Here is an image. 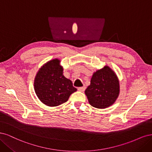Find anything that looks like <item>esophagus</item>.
Segmentation results:
<instances>
[{
    "mask_svg": "<svg viewBox=\"0 0 152 152\" xmlns=\"http://www.w3.org/2000/svg\"><path fill=\"white\" fill-rule=\"evenodd\" d=\"M85 89H86V87L85 86H82V87H78L77 88V90H79V91H85Z\"/></svg>",
    "mask_w": 152,
    "mask_h": 152,
    "instance_id": "obj_1",
    "label": "esophagus"
}]
</instances>
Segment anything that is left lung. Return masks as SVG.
I'll return each mask as SVG.
<instances>
[{
	"instance_id": "obj_1",
	"label": "left lung",
	"mask_w": 152,
	"mask_h": 152,
	"mask_svg": "<svg viewBox=\"0 0 152 152\" xmlns=\"http://www.w3.org/2000/svg\"><path fill=\"white\" fill-rule=\"evenodd\" d=\"M90 104L98 109L112 105L119 94V83L114 72L108 66L95 72L90 85L85 90Z\"/></svg>"
}]
</instances>
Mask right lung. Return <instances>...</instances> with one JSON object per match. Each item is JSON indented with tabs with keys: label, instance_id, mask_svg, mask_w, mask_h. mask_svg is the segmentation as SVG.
<instances>
[{
	"label": "right lung",
	"instance_id": "1",
	"mask_svg": "<svg viewBox=\"0 0 152 152\" xmlns=\"http://www.w3.org/2000/svg\"><path fill=\"white\" fill-rule=\"evenodd\" d=\"M60 61L53 59L43 66L34 82L35 91L40 100L48 106L56 107L66 102L77 89L70 80L63 75Z\"/></svg>",
	"mask_w": 152,
	"mask_h": 152
}]
</instances>
